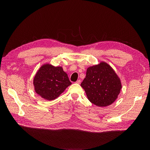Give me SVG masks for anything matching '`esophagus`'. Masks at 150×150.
Instances as JSON below:
<instances>
[{
    "label": "esophagus",
    "instance_id": "esophagus-1",
    "mask_svg": "<svg viewBox=\"0 0 150 150\" xmlns=\"http://www.w3.org/2000/svg\"><path fill=\"white\" fill-rule=\"evenodd\" d=\"M80 83H81V80H78L76 81V83H77V84H80Z\"/></svg>",
    "mask_w": 150,
    "mask_h": 150
}]
</instances>
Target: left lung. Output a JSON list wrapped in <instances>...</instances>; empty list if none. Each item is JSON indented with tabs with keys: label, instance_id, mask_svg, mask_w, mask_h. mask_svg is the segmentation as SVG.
<instances>
[{
	"label": "left lung",
	"instance_id": "1",
	"mask_svg": "<svg viewBox=\"0 0 150 150\" xmlns=\"http://www.w3.org/2000/svg\"><path fill=\"white\" fill-rule=\"evenodd\" d=\"M88 100L99 107L111 105L120 93L122 84L115 71L106 62L88 68L81 84Z\"/></svg>",
	"mask_w": 150,
	"mask_h": 150
}]
</instances>
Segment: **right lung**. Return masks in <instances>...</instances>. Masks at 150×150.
<instances>
[{
	"instance_id": "1",
	"label": "right lung",
	"mask_w": 150,
	"mask_h": 150,
	"mask_svg": "<svg viewBox=\"0 0 150 150\" xmlns=\"http://www.w3.org/2000/svg\"><path fill=\"white\" fill-rule=\"evenodd\" d=\"M71 84L62 67H54L49 64L42 66L33 80L35 92L47 100L58 97Z\"/></svg>"
}]
</instances>
